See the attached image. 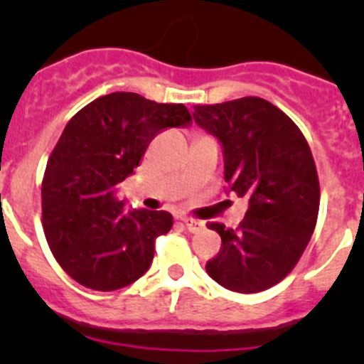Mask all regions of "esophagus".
I'll return each instance as SVG.
<instances>
[{"instance_id":"obj_1","label":"esophagus","mask_w":364,"mask_h":364,"mask_svg":"<svg viewBox=\"0 0 364 364\" xmlns=\"http://www.w3.org/2000/svg\"><path fill=\"white\" fill-rule=\"evenodd\" d=\"M181 222L185 223V227L190 230V232H197V230L203 227V223L200 222H197V220H193V218H186V216H183Z\"/></svg>"}]
</instances>
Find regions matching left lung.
Returning a JSON list of instances; mask_svg holds the SVG:
<instances>
[{"instance_id": "1", "label": "left lung", "mask_w": 364, "mask_h": 364, "mask_svg": "<svg viewBox=\"0 0 364 364\" xmlns=\"http://www.w3.org/2000/svg\"><path fill=\"white\" fill-rule=\"evenodd\" d=\"M193 119L222 146L227 193L248 199L237 229L211 223L222 248L205 271L229 291H266L291 273L317 223L321 192L310 146L264 98L197 105Z\"/></svg>"}]
</instances>
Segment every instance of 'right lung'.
<instances>
[{"instance_id":"right-lung-1","label":"right lung","mask_w":364,"mask_h":364,"mask_svg":"<svg viewBox=\"0 0 364 364\" xmlns=\"http://www.w3.org/2000/svg\"><path fill=\"white\" fill-rule=\"evenodd\" d=\"M192 124L181 104L137 93H111L80 109L65 127L42 183L43 232L54 259L87 289L111 292L149 269L155 240L167 234V211L132 208L117 185L164 128Z\"/></svg>"}]
</instances>
